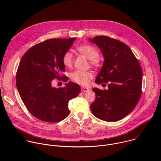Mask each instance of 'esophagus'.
<instances>
[{
    "instance_id": "34e87169",
    "label": "esophagus",
    "mask_w": 161,
    "mask_h": 161,
    "mask_svg": "<svg viewBox=\"0 0 161 161\" xmlns=\"http://www.w3.org/2000/svg\"><path fill=\"white\" fill-rule=\"evenodd\" d=\"M89 90H90L89 88H87V87H82L81 88V91L83 92H88Z\"/></svg>"
}]
</instances>
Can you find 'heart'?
Returning a JSON list of instances; mask_svg holds the SVG:
<instances>
[{
	"mask_svg": "<svg viewBox=\"0 0 161 161\" xmlns=\"http://www.w3.org/2000/svg\"><path fill=\"white\" fill-rule=\"evenodd\" d=\"M77 50L87 59L90 60V63L92 65H97L99 64V52L92 46H80L77 48ZM62 62L65 67H71L73 62L72 53L70 52H67L65 53L62 57ZM92 78V75L91 73L78 70L72 73L70 75V78L73 82L81 85H88Z\"/></svg>",
	"mask_w": 161,
	"mask_h": 161,
	"instance_id": "obj_1",
	"label": "heart"
}]
</instances>
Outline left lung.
<instances>
[{
  "label": "left lung",
  "mask_w": 161,
  "mask_h": 161,
  "mask_svg": "<svg viewBox=\"0 0 161 161\" xmlns=\"http://www.w3.org/2000/svg\"><path fill=\"white\" fill-rule=\"evenodd\" d=\"M89 41L99 48L104 59L95 82L99 85L109 83L107 90L92 89L96 99L90 105L91 111L104 121H119L128 115L140 99L142 67L125 43L106 36H96Z\"/></svg>",
  "instance_id": "obj_1"
}]
</instances>
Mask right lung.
I'll return each mask as SVG.
<instances>
[{
	"label": "right lung",
	"mask_w": 161,
	"mask_h": 161,
	"mask_svg": "<svg viewBox=\"0 0 161 161\" xmlns=\"http://www.w3.org/2000/svg\"><path fill=\"white\" fill-rule=\"evenodd\" d=\"M75 40L57 38L38 43L19 64L16 78L19 94L29 111L42 121L58 122L65 119L70 113L69 101L80 92V85L71 81L63 88L52 86L53 79H60L65 71L62 57ZM64 80L67 81L65 77Z\"/></svg>",
	"instance_id": "1"
}]
</instances>
